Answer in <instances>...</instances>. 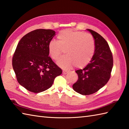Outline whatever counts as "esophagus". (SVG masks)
I'll list each match as a JSON object with an SVG mask.
<instances>
[{"label": "esophagus", "mask_w": 129, "mask_h": 129, "mask_svg": "<svg viewBox=\"0 0 129 129\" xmlns=\"http://www.w3.org/2000/svg\"><path fill=\"white\" fill-rule=\"evenodd\" d=\"M68 72V71H66V70H63V72H62L63 74V75H66V74H67V73Z\"/></svg>", "instance_id": "1"}]
</instances>
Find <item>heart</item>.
<instances>
[{
    "instance_id": "1",
    "label": "heart",
    "mask_w": 129,
    "mask_h": 129,
    "mask_svg": "<svg viewBox=\"0 0 129 129\" xmlns=\"http://www.w3.org/2000/svg\"><path fill=\"white\" fill-rule=\"evenodd\" d=\"M62 49L66 55L58 60V66L64 69L76 65L83 67L90 62L94 54V40L88 33L70 29L62 30L58 34L57 41L49 42L48 51L52 58L57 60Z\"/></svg>"
}]
</instances>
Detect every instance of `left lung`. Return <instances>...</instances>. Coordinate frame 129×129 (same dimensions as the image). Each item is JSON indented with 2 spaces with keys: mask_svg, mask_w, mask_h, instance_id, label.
I'll list each match as a JSON object with an SVG mask.
<instances>
[{
  "mask_svg": "<svg viewBox=\"0 0 129 129\" xmlns=\"http://www.w3.org/2000/svg\"><path fill=\"white\" fill-rule=\"evenodd\" d=\"M94 39V53L83 70L76 71L78 80L73 85L76 92L83 95L95 93L108 82L113 67V57L106 41L96 31L87 29Z\"/></svg>",
  "mask_w": 129,
  "mask_h": 129,
  "instance_id": "obj_1",
  "label": "left lung"
}]
</instances>
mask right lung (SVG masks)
<instances>
[{"label": "right lung", "instance_id": "obj_1", "mask_svg": "<svg viewBox=\"0 0 129 129\" xmlns=\"http://www.w3.org/2000/svg\"><path fill=\"white\" fill-rule=\"evenodd\" d=\"M55 33L44 29L30 31L20 39L13 55L12 65L18 82L32 92L47 90L62 73L49 57L48 45Z\"/></svg>", "mask_w": 129, "mask_h": 129}]
</instances>
